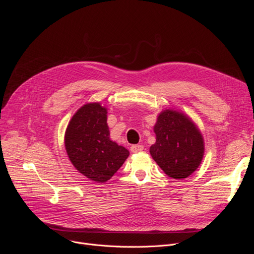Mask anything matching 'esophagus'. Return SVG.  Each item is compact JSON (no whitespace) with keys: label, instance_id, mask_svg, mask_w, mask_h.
Listing matches in <instances>:
<instances>
[{"label":"esophagus","instance_id":"esophagus-1","mask_svg":"<svg viewBox=\"0 0 254 254\" xmlns=\"http://www.w3.org/2000/svg\"><path fill=\"white\" fill-rule=\"evenodd\" d=\"M143 149H144V146H143V145H140V144H138V145H132L131 147H130V151L134 152V153H138V152L142 151Z\"/></svg>","mask_w":254,"mask_h":254}]
</instances>
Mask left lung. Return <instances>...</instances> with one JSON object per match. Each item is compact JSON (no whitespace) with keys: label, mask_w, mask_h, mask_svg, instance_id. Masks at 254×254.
Masks as SVG:
<instances>
[{"label":"left lung","mask_w":254,"mask_h":254,"mask_svg":"<svg viewBox=\"0 0 254 254\" xmlns=\"http://www.w3.org/2000/svg\"><path fill=\"white\" fill-rule=\"evenodd\" d=\"M156 142L150 154L166 174L183 179L198 168L204 155V140L191 120L184 114L165 110L154 126Z\"/></svg>","instance_id":"1"}]
</instances>
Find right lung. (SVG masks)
<instances>
[{
	"mask_svg": "<svg viewBox=\"0 0 254 254\" xmlns=\"http://www.w3.org/2000/svg\"><path fill=\"white\" fill-rule=\"evenodd\" d=\"M106 114L99 103L84 105L72 117L64 135L65 150L74 167L101 183L109 180L129 154L110 140Z\"/></svg>",
	"mask_w": 254,
	"mask_h": 254,
	"instance_id": "1",
	"label": "right lung"
}]
</instances>
